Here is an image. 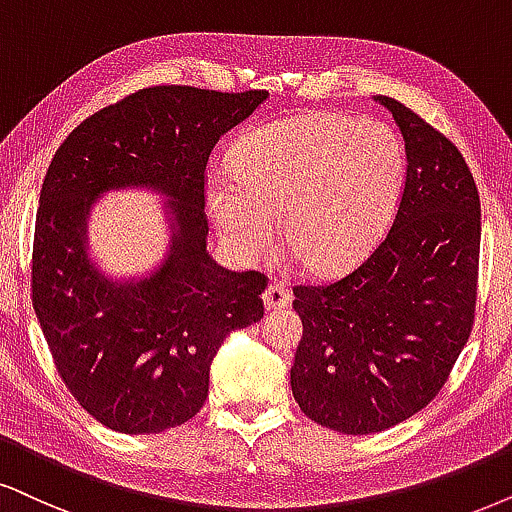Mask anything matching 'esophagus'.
Returning a JSON list of instances; mask_svg holds the SVG:
<instances>
[{
	"instance_id": "34e87169",
	"label": "esophagus",
	"mask_w": 512,
	"mask_h": 512,
	"mask_svg": "<svg viewBox=\"0 0 512 512\" xmlns=\"http://www.w3.org/2000/svg\"><path fill=\"white\" fill-rule=\"evenodd\" d=\"M262 300L267 309H283L288 307L290 300H293V295H290V290L283 288L281 283H269L267 290H264Z\"/></svg>"
}]
</instances>
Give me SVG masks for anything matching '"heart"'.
I'll return each mask as SVG.
<instances>
[{"instance_id":"heart-1","label":"heart","mask_w":512,"mask_h":512,"mask_svg":"<svg viewBox=\"0 0 512 512\" xmlns=\"http://www.w3.org/2000/svg\"><path fill=\"white\" fill-rule=\"evenodd\" d=\"M234 174L208 179V205L243 260L274 243L304 269L333 274L359 260L390 224L404 186V151L392 129L312 113L252 129L231 153Z\"/></svg>"}]
</instances>
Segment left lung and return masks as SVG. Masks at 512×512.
Wrapping results in <instances>:
<instances>
[{
  "mask_svg": "<svg viewBox=\"0 0 512 512\" xmlns=\"http://www.w3.org/2000/svg\"><path fill=\"white\" fill-rule=\"evenodd\" d=\"M406 177L390 229L338 281L300 283L304 333L290 387L304 416L342 435H371L437 397L475 323L480 193L458 148L390 96Z\"/></svg>",
  "mask_w": 512,
  "mask_h": 512,
  "instance_id": "obj_1",
  "label": "left lung"
}]
</instances>
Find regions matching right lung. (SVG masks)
<instances>
[{
	"instance_id": "right-lung-1",
	"label": "right lung",
	"mask_w": 512,
	"mask_h": 512,
	"mask_svg": "<svg viewBox=\"0 0 512 512\" xmlns=\"http://www.w3.org/2000/svg\"><path fill=\"white\" fill-rule=\"evenodd\" d=\"M267 96L139 89L80 122L51 158L32 238V307L61 380L106 428L153 435L191 420L222 340L264 316L269 278L219 267L205 252V193L217 141ZM129 183L171 193L180 236L163 270L115 287L86 260L83 215L101 190Z\"/></svg>"
}]
</instances>
